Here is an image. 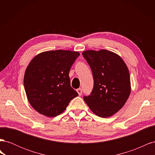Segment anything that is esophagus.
<instances>
[{"label":"esophagus","mask_w":155,"mask_h":155,"mask_svg":"<svg viewBox=\"0 0 155 155\" xmlns=\"http://www.w3.org/2000/svg\"><path fill=\"white\" fill-rule=\"evenodd\" d=\"M77 92H78V94H79V96H81L82 95V92H83V91H82V89L81 88H78L77 89Z\"/></svg>","instance_id":"1"}]
</instances>
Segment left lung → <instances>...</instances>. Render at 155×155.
I'll return each mask as SVG.
<instances>
[{
    "instance_id": "1",
    "label": "left lung",
    "mask_w": 155,
    "mask_h": 155,
    "mask_svg": "<svg viewBox=\"0 0 155 155\" xmlns=\"http://www.w3.org/2000/svg\"><path fill=\"white\" fill-rule=\"evenodd\" d=\"M82 55L91 68L94 79L91 94L83 99L97 116H111L121 109L130 95L127 67L118 55L106 50H87Z\"/></svg>"
}]
</instances>
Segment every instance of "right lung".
I'll return each mask as SVG.
<instances>
[{
	"label": "right lung",
	"mask_w": 155,
	"mask_h": 155,
	"mask_svg": "<svg viewBox=\"0 0 155 155\" xmlns=\"http://www.w3.org/2000/svg\"><path fill=\"white\" fill-rule=\"evenodd\" d=\"M79 54L53 50L39 54L28 66L24 77L26 96L30 105L40 114L58 116L78 96L70 85L69 72Z\"/></svg>",
	"instance_id": "add662e5"
}]
</instances>
